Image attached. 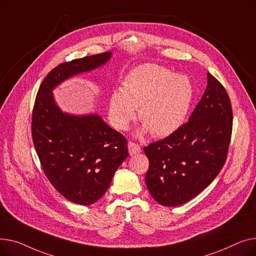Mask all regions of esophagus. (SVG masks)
<instances>
[{"label":"esophagus","instance_id":"1","mask_svg":"<svg viewBox=\"0 0 256 256\" xmlns=\"http://www.w3.org/2000/svg\"><path fill=\"white\" fill-rule=\"evenodd\" d=\"M128 150H129V153L130 155H134V154H138L140 153L142 151V148L133 142H128Z\"/></svg>","mask_w":256,"mask_h":256}]
</instances>
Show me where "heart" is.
<instances>
[{
  "instance_id": "b5f03b06",
  "label": "heart",
  "mask_w": 256,
  "mask_h": 256,
  "mask_svg": "<svg viewBox=\"0 0 256 256\" xmlns=\"http://www.w3.org/2000/svg\"><path fill=\"white\" fill-rule=\"evenodd\" d=\"M193 94L186 76L160 65L144 64L126 75L122 92L112 93L110 118L116 129L124 130L140 108V121L154 136H168L185 123Z\"/></svg>"
}]
</instances>
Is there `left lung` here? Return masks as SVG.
<instances>
[{
	"label": "left lung",
	"instance_id": "8db88e82",
	"mask_svg": "<svg viewBox=\"0 0 256 256\" xmlns=\"http://www.w3.org/2000/svg\"><path fill=\"white\" fill-rule=\"evenodd\" d=\"M206 76V88L189 121L144 148L150 162L146 184L162 206H180L196 196L226 161L232 132V102L222 84L212 74Z\"/></svg>",
	"mask_w": 256,
	"mask_h": 256
}]
</instances>
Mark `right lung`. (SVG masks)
Instances as JSON below:
<instances>
[{
	"mask_svg": "<svg viewBox=\"0 0 256 256\" xmlns=\"http://www.w3.org/2000/svg\"><path fill=\"white\" fill-rule=\"evenodd\" d=\"M102 52L54 67L41 82L32 114V138L41 168L50 184L78 204L96 202L128 156V142L96 114H63L52 88L64 80L95 69L110 58Z\"/></svg>",
	"mask_w": 256,
	"mask_h": 256,
	"instance_id": "1",
	"label": "right lung"
}]
</instances>
